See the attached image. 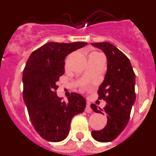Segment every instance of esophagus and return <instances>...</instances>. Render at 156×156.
<instances>
[{
    "mask_svg": "<svg viewBox=\"0 0 156 156\" xmlns=\"http://www.w3.org/2000/svg\"><path fill=\"white\" fill-rule=\"evenodd\" d=\"M85 111H86L87 112H89V113H90V112H93V110H92L91 108H90V102H87L86 109H85Z\"/></svg>",
    "mask_w": 156,
    "mask_h": 156,
    "instance_id": "esophagus-1",
    "label": "esophagus"
}]
</instances>
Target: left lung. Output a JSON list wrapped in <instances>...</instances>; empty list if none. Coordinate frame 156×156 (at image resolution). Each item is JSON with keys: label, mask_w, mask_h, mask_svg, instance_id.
Instances as JSON below:
<instances>
[{"label": "left lung", "mask_w": 156, "mask_h": 156, "mask_svg": "<svg viewBox=\"0 0 156 156\" xmlns=\"http://www.w3.org/2000/svg\"><path fill=\"white\" fill-rule=\"evenodd\" d=\"M102 51L107 58V72L98 90L99 99L105 101L103 108L94 104L90 108L98 113L105 112L107 125L101 130H92L94 139L99 142H109L125 129L129 119L132 106L136 99L135 74L129 58L108 42L91 43Z\"/></svg>", "instance_id": "8db88e82"}]
</instances>
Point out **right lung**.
Masks as SVG:
<instances>
[{
  "instance_id": "obj_1",
  "label": "right lung",
  "mask_w": 156,
  "mask_h": 156,
  "mask_svg": "<svg viewBox=\"0 0 156 156\" xmlns=\"http://www.w3.org/2000/svg\"><path fill=\"white\" fill-rule=\"evenodd\" d=\"M87 44L49 42L30 55L23 73V100L32 124L41 137L51 142L67 137L70 122L76 114L82 113L86 99L72 93L65 102L56 94V83L65 73V59L69 54Z\"/></svg>"
}]
</instances>
